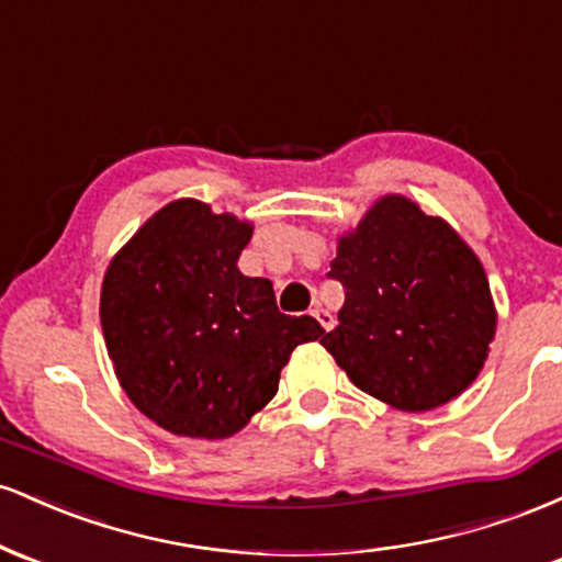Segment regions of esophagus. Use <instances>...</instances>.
Listing matches in <instances>:
<instances>
[{"label": "esophagus", "mask_w": 562, "mask_h": 562, "mask_svg": "<svg viewBox=\"0 0 562 562\" xmlns=\"http://www.w3.org/2000/svg\"><path fill=\"white\" fill-rule=\"evenodd\" d=\"M312 317H317V322H319L322 327H325V330H330V327L335 325L333 314L325 312V308H322V306H314V308H312Z\"/></svg>", "instance_id": "1"}]
</instances>
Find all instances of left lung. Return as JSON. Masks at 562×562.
<instances>
[{
  "instance_id": "obj_1",
  "label": "left lung",
  "mask_w": 562,
  "mask_h": 562,
  "mask_svg": "<svg viewBox=\"0 0 562 562\" xmlns=\"http://www.w3.org/2000/svg\"><path fill=\"white\" fill-rule=\"evenodd\" d=\"M327 277L346 301L319 344L357 389L428 412L479 378L496 312L479 256L447 222L402 195L380 198L340 237Z\"/></svg>"
}]
</instances>
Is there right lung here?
Wrapping results in <instances>:
<instances>
[{"label": "right lung", "mask_w": 562, "mask_h": 562, "mask_svg": "<svg viewBox=\"0 0 562 562\" xmlns=\"http://www.w3.org/2000/svg\"><path fill=\"white\" fill-rule=\"evenodd\" d=\"M248 222L173 200L108 267L100 322L108 357L142 415L173 436L227 438L263 409L314 317L277 308L272 282L237 269Z\"/></svg>", "instance_id": "obj_1"}]
</instances>
